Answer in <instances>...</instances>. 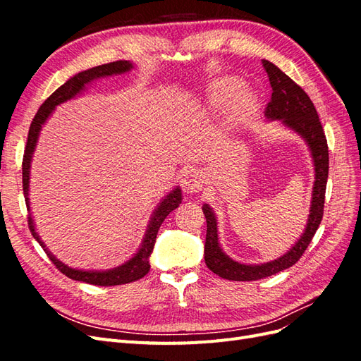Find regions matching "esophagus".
Instances as JSON below:
<instances>
[{
	"instance_id": "esophagus-1",
	"label": "esophagus",
	"mask_w": 361,
	"mask_h": 361,
	"mask_svg": "<svg viewBox=\"0 0 361 361\" xmlns=\"http://www.w3.org/2000/svg\"><path fill=\"white\" fill-rule=\"evenodd\" d=\"M182 190L187 194H195L202 191L203 183H204V176L202 171L199 170H187L182 176Z\"/></svg>"
}]
</instances>
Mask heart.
<instances>
[{"label": "heart", "mask_w": 361, "mask_h": 361, "mask_svg": "<svg viewBox=\"0 0 361 361\" xmlns=\"http://www.w3.org/2000/svg\"><path fill=\"white\" fill-rule=\"evenodd\" d=\"M206 101L212 108H221L226 104L220 123L223 135L233 134L247 125L259 105L256 92L247 85H239V81L233 76H221L207 85Z\"/></svg>", "instance_id": "heart-1"}]
</instances>
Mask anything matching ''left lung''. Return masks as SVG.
Returning a JSON list of instances; mask_svg holds the SVG:
<instances>
[{"instance_id": "8db88e82", "label": "left lung", "mask_w": 361, "mask_h": 361, "mask_svg": "<svg viewBox=\"0 0 361 361\" xmlns=\"http://www.w3.org/2000/svg\"><path fill=\"white\" fill-rule=\"evenodd\" d=\"M262 64L268 73L269 84L272 87L271 101L265 108V117L268 120H280L286 128L292 129L304 138L307 143L314 166V182L312 192V204L307 226L304 233L295 245L276 260L260 265H244L228 257L218 243L216 218L212 207L204 203L202 206L206 218V243H204V262L207 268L216 276L226 280L251 281L274 276L277 272L288 269L297 264L305 248L309 247L312 238L321 224L324 215L325 188L329 179V146L319 122L318 113L309 94L301 87L293 82L289 76L281 72L276 64L268 60H262Z\"/></svg>"}]
</instances>
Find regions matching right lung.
I'll return each mask as SVG.
<instances>
[{"instance_id":"obj_1","label":"right lung","mask_w":361,"mask_h":361,"mask_svg":"<svg viewBox=\"0 0 361 361\" xmlns=\"http://www.w3.org/2000/svg\"><path fill=\"white\" fill-rule=\"evenodd\" d=\"M133 63L126 61V60H118L113 63H106L102 64V66H96L92 69L82 71L80 73L73 75L71 80H68L61 87L54 92L48 99L43 102L39 108V111L36 113L35 118L30 125L28 130V138H27V147L24 152V159H23V188H24V197L27 203V209L30 212V199H28V191H30V167H31V159H32V152L36 149L37 145V138L40 134L42 125L47 122L48 117L52 114V111L56 110V106L71 101L72 97L76 94H80L87 84H90L94 80L105 78V76H111V75H120V73H126L130 69H133ZM182 203V191L179 187L170 191L166 197L162 199V202L158 204L155 209L154 215H152L150 221L147 224V231L145 233L143 243H141V247L138 248L137 253L130 257L128 262H125L123 265H120L113 269H106V271H84V269H75L68 265H64L63 262H60L56 256H54L51 251L47 248V245L43 244L42 239L39 238V233L36 232L35 221H32L31 214H28V227L31 231V235L35 236L36 241L42 245V248L45 250V253L51 259V262L56 265L60 272H63L64 276H68L72 280H78L89 283V285L94 286H117V285H126V283L140 280L141 277H145L149 269V257L154 251V245L157 241V235L162 221L166 220L167 215L176 209V207Z\"/></svg>"}]
</instances>
